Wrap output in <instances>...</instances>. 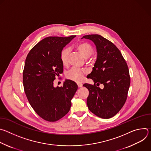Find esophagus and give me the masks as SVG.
Returning <instances> with one entry per match:
<instances>
[{"label":"esophagus","mask_w":151,"mask_h":151,"mask_svg":"<svg viewBox=\"0 0 151 151\" xmlns=\"http://www.w3.org/2000/svg\"><path fill=\"white\" fill-rule=\"evenodd\" d=\"M78 86L79 88H81V87H82V83H78Z\"/></svg>","instance_id":"obj_1"}]
</instances>
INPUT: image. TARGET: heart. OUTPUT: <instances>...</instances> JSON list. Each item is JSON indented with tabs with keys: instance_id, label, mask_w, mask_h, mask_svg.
Returning <instances> with one entry per match:
<instances>
[{
	"instance_id": "obj_1",
	"label": "heart",
	"mask_w": 151,
	"mask_h": 151,
	"mask_svg": "<svg viewBox=\"0 0 151 151\" xmlns=\"http://www.w3.org/2000/svg\"><path fill=\"white\" fill-rule=\"evenodd\" d=\"M76 48L79 52L82 55V56L88 58L91 56L94 53V50L92 47L86 42H81L76 45ZM70 49L67 48L64 49L60 54V60L63 65H67L69 61V55L70 54ZM84 72L82 70L77 69L76 68H73L71 69L66 74V77L68 79L76 82H80L83 78Z\"/></svg>"
}]
</instances>
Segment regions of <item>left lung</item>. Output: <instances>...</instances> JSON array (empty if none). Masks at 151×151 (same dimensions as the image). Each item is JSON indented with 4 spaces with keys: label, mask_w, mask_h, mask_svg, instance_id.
Returning <instances> with one entry per match:
<instances>
[{
    "label": "left lung",
    "mask_w": 151,
    "mask_h": 151,
    "mask_svg": "<svg viewBox=\"0 0 151 151\" xmlns=\"http://www.w3.org/2000/svg\"><path fill=\"white\" fill-rule=\"evenodd\" d=\"M94 42L97 50V60L90 74L97 86L85 83L89 91L87 103L89 110L97 116L108 119L115 116L125 103L130 77L125 60L118 48L109 40L99 35L83 36L82 39Z\"/></svg>",
    "instance_id": "left-lung-1"
}]
</instances>
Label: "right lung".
Instances as JSON below:
<instances>
[{
  "instance_id": "obj_1",
  "label": "right lung",
  "mask_w": 151,
  "mask_h": 151,
  "mask_svg": "<svg viewBox=\"0 0 151 151\" xmlns=\"http://www.w3.org/2000/svg\"><path fill=\"white\" fill-rule=\"evenodd\" d=\"M76 36H50L30 51L23 70V85L27 98L36 113L44 119L54 122L70 111L77 84L66 79L61 87H55V76L62 73L60 54Z\"/></svg>"
}]
</instances>
